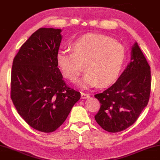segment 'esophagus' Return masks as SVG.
<instances>
[{
	"label": "esophagus",
	"instance_id": "1",
	"mask_svg": "<svg viewBox=\"0 0 160 160\" xmlns=\"http://www.w3.org/2000/svg\"><path fill=\"white\" fill-rule=\"evenodd\" d=\"M90 97V95L89 93H87V92H81V98H82V99H86Z\"/></svg>",
	"mask_w": 160,
	"mask_h": 160
}]
</instances>
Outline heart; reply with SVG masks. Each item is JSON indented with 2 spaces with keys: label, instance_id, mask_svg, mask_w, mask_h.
I'll list each match as a JSON object with an SVG mask.
<instances>
[{
  "label": "heart",
  "instance_id": "heart-1",
  "mask_svg": "<svg viewBox=\"0 0 160 160\" xmlns=\"http://www.w3.org/2000/svg\"><path fill=\"white\" fill-rule=\"evenodd\" d=\"M73 52H59L57 65L62 75L75 82L84 70L88 72L80 82V87L88 88L113 83L122 72L126 61V50L123 45L108 36L86 34L75 39L70 45Z\"/></svg>",
  "mask_w": 160,
  "mask_h": 160
}]
</instances>
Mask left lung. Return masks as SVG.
<instances>
[{"label": "left lung", "instance_id": "left-lung-1", "mask_svg": "<svg viewBox=\"0 0 160 160\" xmlns=\"http://www.w3.org/2000/svg\"><path fill=\"white\" fill-rule=\"evenodd\" d=\"M150 66L137 43L132 49L127 68L113 85L95 95L101 103L95 119L102 128L116 133L137 120L148 104L151 92Z\"/></svg>", "mask_w": 160, "mask_h": 160}]
</instances>
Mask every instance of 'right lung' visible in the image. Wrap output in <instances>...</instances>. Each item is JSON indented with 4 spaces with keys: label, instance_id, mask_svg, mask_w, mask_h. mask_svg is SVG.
<instances>
[{
    "label": "right lung",
    "instance_id": "obj_1",
    "mask_svg": "<svg viewBox=\"0 0 160 160\" xmlns=\"http://www.w3.org/2000/svg\"><path fill=\"white\" fill-rule=\"evenodd\" d=\"M61 29L41 28L21 47L13 61L11 98L31 127L53 132L66 120L80 92L66 84L57 57Z\"/></svg>",
    "mask_w": 160,
    "mask_h": 160
}]
</instances>
